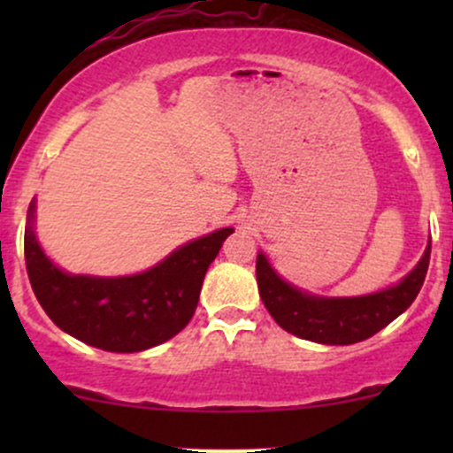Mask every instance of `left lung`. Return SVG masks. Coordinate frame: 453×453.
<instances>
[{
    "label": "left lung",
    "instance_id": "8db88e82",
    "mask_svg": "<svg viewBox=\"0 0 453 453\" xmlns=\"http://www.w3.org/2000/svg\"><path fill=\"white\" fill-rule=\"evenodd\" d=\"M430 264V242L422 259L394 288L357 298H321L300 292L274 273L264 253L256 262L257 288L273 319L300 339L321 345H353L371 339L409 309L422 289Z\"/></svg>",
    "mask_w": 453,
    "mask_h": 453
}]
</instances>
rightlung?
<instances>
[{
    "instance_id": "obj_1",
    "label": "right lung",
    "mask_w": 453,
    "mask_h": 453,
    "mask_svg": "<svg viewBox=\"0 0 453 453\" xmlns=\"http://www.w3.org/2000/svg\"><path fill=\"white\" fill-rule=\"evenodd\" d=\"M35 202L25 227V264L31 289L46 315L74 339L104 351L134 353L179 334L196 313L202 280L223 241V227L170 253L132 277L67 274L44 256L34 234Z\"/></svg>"
}]
</instances>
